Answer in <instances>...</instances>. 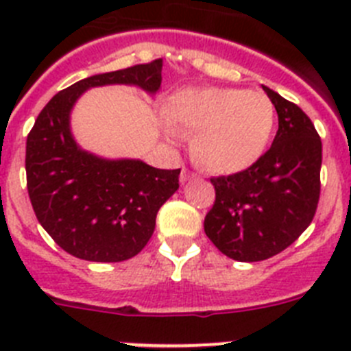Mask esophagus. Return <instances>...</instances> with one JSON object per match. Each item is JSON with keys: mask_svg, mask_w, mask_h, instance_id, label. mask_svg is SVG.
Listing matches in <instances>:
<instances>
[{"mask_svg": "<svg viewBox=\"0 0 351 351\" xmlns=\"http://www.w3.org/2000/svg\"><path fill=\"white\" fill-rule=\"evenodd\" d=\"M191 178H195L193 173H191V172H188V170H186V169H182V172H181V182L190 181Z\"/></svg>", "mask_w": 351, "mask_h": 351, "instance_id": "34e87169", "label": "esophagus"}]
</instances>
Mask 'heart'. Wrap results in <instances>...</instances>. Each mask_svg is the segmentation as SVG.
Segmentation results:
<instances>
[{
	"mask_svg": "<svg viewBox=\"0 0 351 351\" xmlns=\"http://www.w3.org/2000/svg\"><path fill=\"white\" fill-rule=\"evenodd\" d=\"M170 141L193 137V156L214 173H237L262 158L274 130V105L241 88L188 89L167 107Z\"/></svg>",
	"mask_w": 351,
	"mask_h": 351,
	"instance_id": "obj_1",
	"label": "heart"
}]
</instances>
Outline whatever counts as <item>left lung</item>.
<instances>
[{
    "instance_id": "obj_1",
    "label": "left lung",
    "mask_w": 351,
    "mask_h": 351,
    "mask_svg": "<svg viewBox=\"0 0 351 351\" xmlns=\"http://www.w3.org/2000/svg\"><path fill=\"white\" fill-rule=\"evenodd\" d=\"M278 112L271 149L243 172L210 179L216 200L204 230L237 262H260L295 243L320 198L322 141L295 104L262 86Z\"/></svg>"
}]
</instances>
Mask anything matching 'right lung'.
Listing matches in <instances>:
<instances>
[{
  "label": "right lung",
  "mask_w": 351,
  "mask_h": 351,
  "mask_svg": "<svg viewBox=\"0 0 351 351\" xmlns=\"http://www.w3.org/2000/svg\"><path fill=\"white\" fill-rule=\"evenodd\" d=\"M163 61L98 73L63 89L43 107L26 142L27 193L40 225L66 253L88 262H123L151 239L160 207L179 188L181 169L142 160H107L80 147L70 114L82 93L126 84L156 95Z\"/></svg>",
  "instance_id": "obj_1"
}]
</instances>
